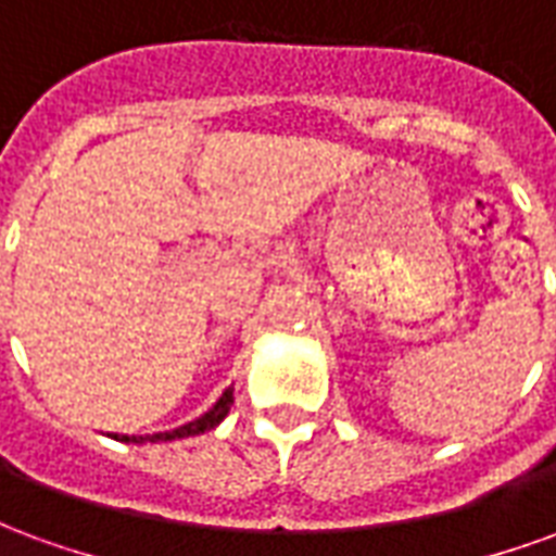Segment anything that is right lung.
<instances>
[{
    "instance_id": "obj_1",
    "label": "right lung",
    "mask_w": 556,
    "mask_h": 556,
    "mask_svg": "<svg viewBox=\"0 0 556 556\" xmlns=\"http://www.w3.org/2000/svg\"><path fill=\"white\" fill-rule=\"evenodd\" d=\"M235 405V387L229 390H223V396L214 402V408H207L202 417H195L193 422H184L178 429L172 431H157V434H115V441H125V443H166V441H181V438H193V434H205V431L217 429L219 422L226 419V414Z\"/></svg>"
}]
</instances>
